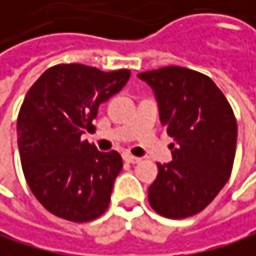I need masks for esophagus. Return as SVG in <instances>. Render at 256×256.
I'll use <instances>...</instances> for the list:
<instances>
[{
    "label": "esophagus",
    "instance_id": "1",
    "mask_svg": "<svg viewBox=\"0 0 256 256\" xmlns=\"http://www.w3.org/2000/svg\"><path fill=\"white\" fill-rule=\"evenodd\" d=\"M122 159H124L127 164H140V162H141V158L132 156L130 153H124V154H122Z\"/></svg>",
    "mask_w": 256,
    "mask_h": 256
}]
</instances>
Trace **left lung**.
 <instances>
[{
	"label": "left lung",
	"mask_w": 256,
	"mask_h": 256,
	"mask_svg": "<svg viewBox=\"0 0 256 256\" xmlns=\"http://www.w3.org/2000/svg\"><path fill=\"white\" fill-rule=\"evenodd\" d=\"M138 78L154 90L160 121L174 140L172 160L158 164L148 202L170 219L195 216L230 180L237 144L232 108L208 76L186 67L168 66Z\"/></svg>",
	"instance_id": "8db88e82"
}]
</instances>
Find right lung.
<instances>
[{"mask_svg": "<svg viewBox=\"0 0 256 256\" xmlns=\"http://www.w3.org/2000/svg\"><path fill=\"white\" fill-rule=\"evenodd\" d=\"M129 78L127 68L56 64L28 90L18 115V147L25 180L49 213L80 224L106 212L122 159L80 136L94 130L100 103Z\"/></svg>", "mask_w": 256, "mask_h": 256, "instance_id": "add662e5", "label": "right lung"}]
</instances>
